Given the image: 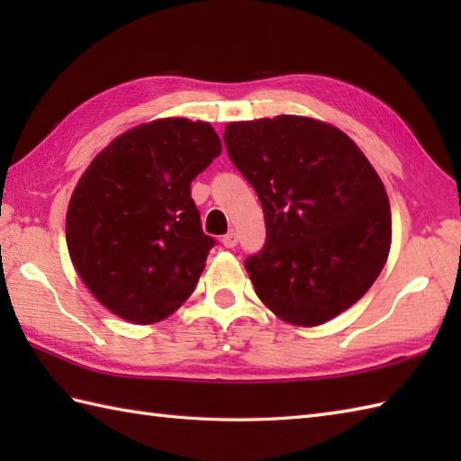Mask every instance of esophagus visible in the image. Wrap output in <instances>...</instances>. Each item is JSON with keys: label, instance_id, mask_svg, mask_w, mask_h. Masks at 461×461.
<instances>
[{"label": "esophagus", "instance_id": "34e87169", "mask_svg": "<svg viewBox=\"0 0 461 461\" xmlns=\"http://www.w3.org/2000/svg\"><path fill=\"white\" fill-rule=\"evenodd\" d=\"M221 243L225 248H236L238 246V233L233 230L230 233H225V236L221 238Z\"/></svg>", "mask_w": 461, "mask_h": 461}]
</instances>
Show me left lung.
Instances as JSON below:
<instances>
[{
  "label": "left lung",
  "mask_w": 461,
  "mask_h": 461,
  "mask_svg": "<svg viewBox=\"0 0 461 461\" xmlns=\"http://www.w3.org/2000/svg\"><path fill=\"white\" fill-rule=\"evenodd\" d=\"M223 140L266 218V246L243 263L263 305L307 329L355 305L393 243L388 194L357 142L297 114L228 122Z\"/></svg>",
  "instance_id": "1"
}]
</instances>
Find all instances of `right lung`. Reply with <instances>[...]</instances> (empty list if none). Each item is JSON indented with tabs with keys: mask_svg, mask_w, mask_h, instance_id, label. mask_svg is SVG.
I'll return each instance as SVG.
<instances>
[{
	"mask_svg": "<svg viewBox=\"0 0 461 461\" xmlns=\"http://www.w3.org/2000/svg\"><path fill=\"white\" fill-rule=\"evenodd\" d=\"M221 152L212 124L168 116L134 126L95 156L67 210V249L95 299L134 325L192 295L213 240L190 184Z\"/></svg>",
	"mask_w": 461,
	"mask_h": 461,
	"instance_id": "1",
	"label": "right lung"
}]
</instances>
